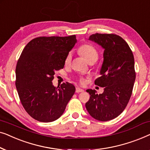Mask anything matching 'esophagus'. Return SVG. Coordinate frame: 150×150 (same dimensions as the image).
I'll use <instances>...</instances> for the list:
<instances>
[{
	"mask_svg": "<svg viewBox=\"0 0 150 150\" xmlns=\"http://www.w3.org/2000/svg\"><path fill=\"white\" fill-rule=\"evenodd\" d=\"M84 90L83 89H81V88L79 87H76V93H81V92H83Z\"/></svg>",
	"mask_w": 150,
	"mask_h": 150,
	"instance_id": "obj_1",
	"label": "esophagus"
}]
</instances>
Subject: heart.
<instances>
[{"label": "heart", "mask_w": 150, "mask_h": 150, "mask_svg": "<svg viewBox=\"0 0 150 150\" xmlns=\"http://www.w3.org/2000/svg\"><path fill=\"white\" fill-rule=\"evenodd\" d=\"M79 54L87 61L88 63L91 62V61H95L98 59V53L96 49L89 44H85L80 47L79 49ZM71 57L72 54L71 52L67 54L65 59V64L69 65L71 63Z\"/></svg>", "instance_id": "obj_1"}]
</instances>
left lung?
I'll return each instance as SVG.
<instances>
[{
	"label": "left lung",
	"mask_w": 150,
	"mask_h": 150,
	"mask_svg": "<svg viewBox=\"0 0 150 150\" xmlns=\"http://www.w3.org/2000/svg\"><path fill=\"white\" fill-rule=\"evenodd\" d=\"M89 40L104 50L100 77L95 84L104 88L100 94L95 89H87L90 98L85 106L92 117L106 122L124 111L132 95L136 78L134 56L126 41L117 35L96 33Z\"/></svg>",
	"instance_id": "left-lung-1"
}]
</instances>
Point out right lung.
Listing matches in <instances>:
<instances>
[{
	"label": "right lung",
	"instance_id": "obj_1",
	"mask_svg": "<svg viewBox=\"0 0 150 150\" xmlns=\"http://www.w3.org/2000/svg\"><path fill=\"white\" fill-rule=\"evenodd\" d=\"M76 42V35L40 37L22 51L16 68V87L22 106L35 120H57L74 94L72 84L54 87L52 81L55 71L63 68L65 57Z\"/></svg>",
	"mask_w": 150,
	"mask_h": 150
}]
</instances>
